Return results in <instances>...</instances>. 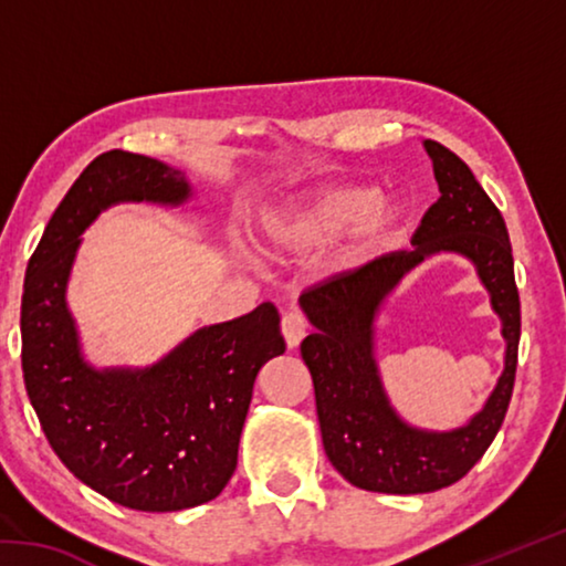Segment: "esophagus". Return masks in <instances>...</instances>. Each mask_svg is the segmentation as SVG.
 I'll list each match as a JSON object with an SVG mask.
<instances>
[{"instance_id": "1", "label": "esophagus", "mask_w": 566, "mask_h": 566, "mask_svg": "<svg viewBox=\"0 0 566 566\" xmlns=\"http://www.w3.org/2000/svg\"><path fill=\"white\" fill-rule=\"evenodd\" d=\"M282 334H284V342L286 347L294 349L296 344H300L304 339L306 334V317L300 312V310H290L284 312L282 317Z\"/></svg>"}]
</instances>
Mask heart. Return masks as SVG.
Instances as JSON below:
<instances>
[{
    "instance_id": "obj_1",
    "label": "heart",
    "mask_w": 566,
    "mask_h": 566,
    "mask_svg": "<svg viewBox=\"0 0 566 566\" xmlns=\"http://www.w3.org/2000/svg\"><path fill=\"white\" fill-rule=\"evenodd\" d=\"M399 209L367 189H332L294 209L272 229L274 249L306 252L354 227L352 256L367 254L395 232Z\"/></svg>"
}]
</instances>
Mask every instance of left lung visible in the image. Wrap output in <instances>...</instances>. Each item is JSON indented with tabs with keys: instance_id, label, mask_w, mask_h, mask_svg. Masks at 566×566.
Wrapping results in <instances>:
<instances>
[{
	"instance_id": "1",
	"label": "left lung",
	"mask_w": 566,
	"mask_h": 566,
	"mask_svg": "<svg viewBox=\"0 0 566 566\" xmlns=\"http://www.w3.org/2000/svg\"><path fill=\"white\" fill-rule=\"evenodd\" d=\"M424 147L442 197L411 237L415 247L332 274L300 296L314 327L302 342V359L312 375L324 452L349 484L367 492L424 494L459 482L494 442L514 389L522 314L504 217L454 151L434 139ZM437 251H459L478 264L507 339L505 375L485 409L444 436L411 430L390 411L370 357L380 300Z\"/></svg>"
}]
</instances>
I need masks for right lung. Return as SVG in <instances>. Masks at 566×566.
<instances>
[{
  "mask_svg": "<svg viewBox=\"0 0 566 566\" xmlns=\"http://www.w3.org/2000/svg\"><path fill=\"white\" fill-rule=\"evenodd\" d=\"M187 197L181 171L104 151L64 195L24 276L22 371L46 442L80 482L139 512L189 510L224 490L256 371L284 352L280 312L262 302L191 334L145 371H94L82 361L64 302L80 234L109 205Z\"/></svg>",
  "mask_w": 566,
  "mask_h": 566,
  "instance_id": "right-lung-1",
  "label": "right lung"
}]
</instances>
